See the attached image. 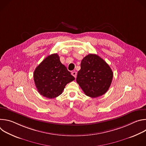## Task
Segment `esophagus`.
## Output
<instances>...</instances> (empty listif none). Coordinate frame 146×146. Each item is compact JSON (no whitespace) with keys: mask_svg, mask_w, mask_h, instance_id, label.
I'll return each mask as SVG.
<instances>
[{"mask_svg":"<svg viewBox=\"0 0 146 146\" xmlns=\"http://www.w3.org/2000/svg\"><path fill=\"white\" fill-rule=\"evenodd\" d=\"M72 74L75 78H76V77H77V72H75V71L72 72Z\"/></svg>","mask_w":146,"mask_h":146,"instance_id":"34e87169","label":"esophagus"}]
</instances>
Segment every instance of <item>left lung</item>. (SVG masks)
Returning a JSON list of instances; mask_svg holds the SVG:
<instances>
[{"mask_svg": "<svg viewBox=\"0 0 146 146\" xmlns=\"http://www.w3.org/2000/svg\"><path fill=\"white\" fill-rule=\"evenodd\" d=\"M113 77L106 62L98 55L90 54L81 60L76 81L87 96L97 98L108 91Z\"/></svg>", "mask_w": 146, "mask_h": 146, "instance_id": "1", "label": "left lung"}]
</instances>
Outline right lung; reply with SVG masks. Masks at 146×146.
I'll use <instances>...</instances> for the list:
<instances>
[{
  "mask_svg": "<svg viewBox=\"0 0 146 146\" xmlns=\"http://www.w3.org/2000/svg\"><path fill=\"white\" fill-rule=\"evenodd\" d=\"M33 78L38 93L49 99L59 96L66 84L75 79L57 54L48 55L41 62L34 71Z\"/></svg>",
  "mask_w": 146,
  "mask_h": 146,
  "instance_id": "add662e5",
  "label": "right lung"
}]
</instances>
